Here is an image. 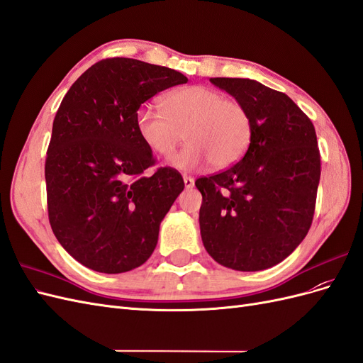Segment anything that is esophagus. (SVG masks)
Listing matches in <instances>:
<instances>
[{"instance_id": "esophagus-1", "label": "esophagus", "mask_w": 363, "mask_h": 363, "mask_svg": "<svg viewBox=\"0 0 363 363\" xmlns=\"http://www.w3.org/2000/svg\"><path fill=\"white\" fill-rule=\"evenodd\" d=\"M183 182H184L186 188H192V186L195 184V180L192 177H189V175H183Z\"/></svg>"}]
</instances>
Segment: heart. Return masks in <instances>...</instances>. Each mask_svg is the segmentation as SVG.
I'll list each match as a JSON object with an SVG mask.
<instances>
[{"label": "heart", "mask_w": 363, "mask_h": 363, "mask_svg": "<svg viewBox=\"0 0 363 363\" xmlns=\"http://www.w3.org/2000/svg\"><path fill=\"white\" fill-rule=\"evenodd\" d=\"M162 112L140 107L136 131L144 145L160 157L174 155L183 139L189 144L172 159V167L194 169L211 162L227 168L244 155L251 136V121L236 100L206 86H189L162 98Z\"/></svg>", "instance_id": "obj_1"}]
</instances>
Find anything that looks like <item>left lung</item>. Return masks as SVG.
<instances>
[{"label": "left lung", "mask_w": 363, "mask_h": 363, "mask_svg": "<svg viewBox=\"0 0 363 363\" xmlns=\"http://www.w3.org/2000/svg\"><path fill=\"white\" fill-rule=\"evenodd\" d=\"M211 82L245 107L250 145L233 167L195 186L204 248L236 271L277 265L309 232L321 175L312 121L291 98L250 79Z\"/></svg>", "instance_id": "1"}]
</instances>
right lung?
<instances>
[{"label": "right lung", "mask_w": 363, "mask_h": 363, "mask_svg": "<svg viewBox=\"0 0 363 363\" xmlns=\"http://www.w3.org/2000/svg\"><path fill=\"white\" fill-rule=\"evenodd\" d=\"M186 82L171 68L112 57L84 71L62 100L45 162L48 218L82 265L127 272L155 251L162 219L184 183L168 167L144 174L156 159L135 118L142 103Z\"/></svg>", "instance_id": "1"}]
</instances>
